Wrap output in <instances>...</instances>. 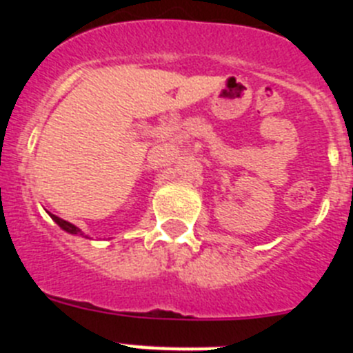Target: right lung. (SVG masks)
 Masks as SVG:
<instances>
[{"label": "right lung", "instance_id": "add662e5", "mask_svg": "<svg viewBox=\"0 0 353 353\" xmlns=\"http://www.w3.org/2000/svg\"><path fill=\"white\" fill-rule=\"evenodd\" d=\"M51 217H52V221H54V223L58 224V226L63 228L65 232L72 233V235H83V232H81L79 228H76V226H74V224L68 223V221L60 219V217H58V215H52V214H51Z\"/></svg>", "mask_w": 353, "mask_h": 353}]
</instances>
